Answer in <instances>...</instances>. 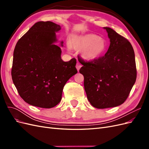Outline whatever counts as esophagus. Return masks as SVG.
<instances>
[{"label": "esophagus", "mask_w": 149, "mask_h": 149, "mask_svg": "<svg viewBox=\"0 0 149 149\" xmlns=\"http://www.w3.org/2000/svg\"><path fill=\"white\" fill-rule=\"evenodd\" d=\"M81 65L79 63H76V69H77V70H78V71H79V69L81 68Z\"/></svg>", "instance_id": "obj_1"}]
</instances>
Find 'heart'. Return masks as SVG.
<instances>
[{"mask_svg":"<svg viewBox=\"0 0 149 149\" xmlns=\"http://www.w3.org/2000/svg\"><path fill=\"white\" fill-rule=\"evenodd\" d=\"M74 48L81 50V55L85 60L92 61L100 58L106 52L107 43L106 40L98 35L88 33L79 36H74L72 38L70 45Z\"/></svg>","mask_w":149,"mask_h":149,"instance_id":"heart-1","label":"heart"}]
</instances>
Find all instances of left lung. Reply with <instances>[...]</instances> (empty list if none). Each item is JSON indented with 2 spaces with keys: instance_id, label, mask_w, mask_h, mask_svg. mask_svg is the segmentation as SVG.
<instances>
[{
  "instance_id": "1",
  "label": "left lung",
  "mask_w": 149,
  "mask_h": 149,
  "mask_svg": "<svg viewBox=\"0 0 149 149\" xmlns=\"http://www.w3.org/2000/svg\"><path fill=\"white\" fill-rule=\"evenodd\" d=\"M103 29L106 30L110 40L105 55L88 62L78 58L83 65L79 73L84 76L88 100L97 109L114 107L123 104L137 77L132 45L112 29Z\"/></svg>"
}]
</instances>
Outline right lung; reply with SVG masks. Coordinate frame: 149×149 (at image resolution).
Wrapping results in <instances>:
<instances>
[{"mask_svg": "<svg viewBox=\"0 0 149 149\" xmlns=\"http://www.w3.org/2000/svg\"><path fill=\"white\" fill-rule=\"evenodd\" d=\"M61 26L38 22L17 42L13 52L12 78L18 93L29 104L52 108L61 100L63 89L77 73L76 60L63 61L55 43ZM61 42V46H63Z\"/></svg>", "mask_w": 149, "mask_h": 149, "instance_id": "right-lung-1", "label": "right lung"}]
</instances>
